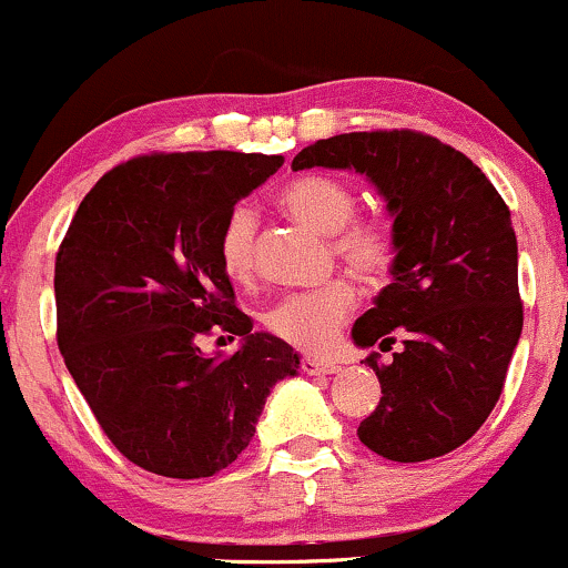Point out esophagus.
I'll return each mask as SVG.
<instances>
[{"mask_svg": "<svg viewBox=\"0 0 568 568\" xmlns=\"http://www.w3.org/2000/svg\"><path fill=\"white\" fill-rule=\"evenodd\" d=\"M300 369L305 372V375H335L339 366L335 362H322V358H311L305 356L303 362H300Z\"/></svg>", "mask_w": 568, "mask_h": 568, "instance_id": "esophagus-1", "label": "esophagus"}]
</instances>
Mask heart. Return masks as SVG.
Here are the masks:
<instances>
[{"mask_svg": "<svg viewBox=\"0 0 568 568\" xmlns=\"http://www.w3.org/2000/svg\"><path fill=\"white\" fill-rule=\"evenodd\" d=\"M286 215L311 225L332 239L335 255L364 278H379L396 255L393 233L379 220H358L356 193L332 175H300L276 193ZM257 217L250 206H233L220 229V265L233 282H246L255 271ZM356 308V290L345 278H335L322 290L292 292L265 311V326L284 343L300 351L322 353L335 343L343 324Z\"/></svg>", "mask_w": 568, "mask_h": 568, "instance_id": "b5f03b06", "label": "heart"}]
</instances>
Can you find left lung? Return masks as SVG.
I'll return each instance as SVG.
<instances>
[{
	"label": "left lung",
	"mask_w": 568,
	"mask_h": 568,
	"mask_svg": "<svg viewBox=\"0 0 568 568\" xmlns=\"http://www.w3.org/2000/svg\"><path fill=\"white\" fill-rule=\"evenodd\" d=\"M311 166L364 175L393 220L390 284L351 335L372 348L398 332L404 351L366 358L383 398L358 438L393 463L449 455L491 415L521 337L508 204L465 153L412 130L316 140L292 159L295 172Z\"/></svg>",
	"instance_id": "obj_1"
}]
</instances>
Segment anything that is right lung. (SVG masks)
Segmentation results:
<instances>
[{"label": "right lung", "instance_id": "obj_1", "mask_svg": "<svg viewBox=\"0 0 568 568\" xmlns=\"http://www.w3.org/2000/svg\"><path fill=\"white\" fill-rule=\"evenodd\" d=\"M282 164L236 151L132 159L98 180L60 244L58 348L100 428L143 470L229 468L273 385L297 375V351L233 305L217 252L229 212ZM210 331L243 345L206 357Z\"/></svg>", "mask_w": 568, "mask_h": 568}]
</instances>
